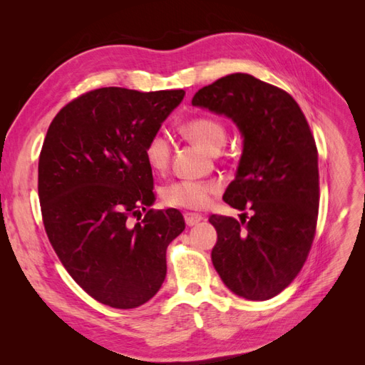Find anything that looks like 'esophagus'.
<instances>
[{"mask_svg": "<svg viewBox=\"0 0 365 365\" xmlns=\"http://www.w3.org/2000/svg\"><path fill=\"white\" fill-rule=\"evenodd\" d=\"M184 220H185L187 225L193 227V225H196L197 222H201L202 216H201V215H196V213H185V215H184Z\"/></svg>", "mask_w": 365, "mask_h": 365, "instance_id": "esophagus-1", "label": "esophagus"}]
</instances>
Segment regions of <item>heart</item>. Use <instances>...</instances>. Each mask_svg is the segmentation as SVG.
<instances>
[{
    "instance_id": "obj_1",
    "label": "heart",
    "mask_w": 365,
    "mask_h": 365,
    "mask_svg": "<svg viewBox=\"0 0 365 365\" xmlns=\"http://www.w3.org/2000/svg\"><path fill=\"white\" fill-rule=\"evenodd\" d=\"M182 132L202 148L217 152L227 141V128L222 120L212 115L190 118L182 125ZM146 163L152 172L163 173L170 164V141L161 130L153 132L143 148ZM220 190L216 181L181 180L168 184L163 189V200L170 207L200 210L210 202V196Z\"/></svg>"
}]
</instances>
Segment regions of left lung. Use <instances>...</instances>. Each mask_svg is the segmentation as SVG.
I'll return each mask as SVG.
<instances>
[{
	"label": "left lung",
	"instance_id": "left-lung-1",
	"mask_svg": "<svg viewBox=\"0 0 365 365\" xmlns=\"http://www.w3.org/2000/svg\"><path fill=\"white\" fill-rule=\"evenodd\" d=\"M192 103L233 118L244 135L224 201L245 213L240 220L210 216L213 267L236 295L269 300L302 271L315 237L319 175L311 128L291 94L245 73L201 88Z\"/></svg>",
	"mask_w": 365,
	"mask_h": 365
}]
</instances>
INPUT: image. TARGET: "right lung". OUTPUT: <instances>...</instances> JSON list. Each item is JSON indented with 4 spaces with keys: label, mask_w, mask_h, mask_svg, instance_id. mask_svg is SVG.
Segmentation results:
<instances>
[{
    "label": "right lung",
    "mask_w": 365,
    "mask_h": 365,
    "mask_svg": "<svg viewBox=\"0 0 365 365\" xmlns=\"http://www.w3.org/2000/svg\"><path fill=\"white\" fill-rule=\"evenodd\" d=\"M184 94L98 88L65 105L43 140V228L73 280L106 306L149 302L168 272L165 250L185 228L176 208H150L157 197L143 153Z\"/></svg>",
    "instance_id": "add662e5"
}]
</instances>
